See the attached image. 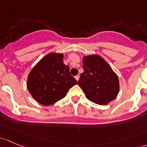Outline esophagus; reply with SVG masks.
<instances>
[{
  "label": "esophagus",
  "instance_id": "obj_1",
  "mask_svg": "<svg viewBox=\"0 0 147 147\" xmlns=\"http://www.w3.org/2000/svg\"><path fill=\"white\" fill-rule=\"evenodd\" d=\"M75 80H77V81H78L79 79H80V76H79V75H76V76L75 77Z\"/></svg>",
  "mask_w": 147,
  "mask_h": 147
}]
</instances>
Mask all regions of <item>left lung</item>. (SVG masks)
I'll return each instance as SVG.
<instances>
[{
	"mask_svg": "<svg viewBox=\"0 0 147 147\" xmlns=\"http://www.w3.org/2000/svg\"><path fill=\"white\" fill-rule=\"evenodd\" d=\"M84 72L80 75L78 85L89 101L106 105L118 96L120 85L116 74L108 63L98 55L83 57Z\"/></svg>",
	"mask_w": 147,
	"mask_h": 147,
	"instance_id": "left-lung-1",
	"label": "left lung"
}]
</instances>
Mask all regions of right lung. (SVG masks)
Returning a JSON list of instances; mask_svg holds the SVG:
<instances>
[{"label":"right lung","instance_id":"1","mask_svg":"<svg viewBox=\"0 0 147 147\" xmlns=\"http://www.w3.org/2000/svg\"><path fill=\"white\" fill-rule=\"evenodd\" d=\"M62 53H50L33 67L27 78L29 93L37 102L49 106L64 98L78 82L63 63Z\"/></svg>","mask_w":147,"mask_h":147}]
</instances>
